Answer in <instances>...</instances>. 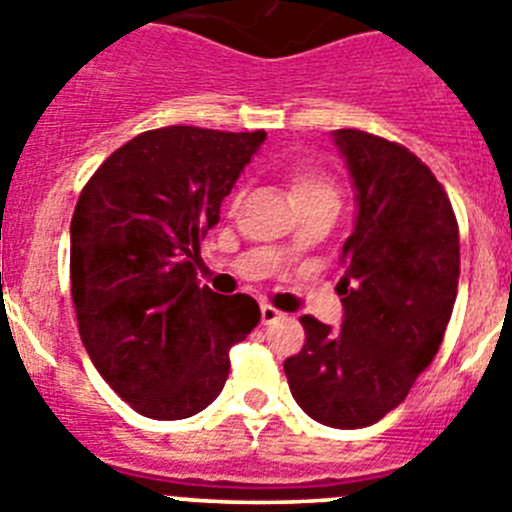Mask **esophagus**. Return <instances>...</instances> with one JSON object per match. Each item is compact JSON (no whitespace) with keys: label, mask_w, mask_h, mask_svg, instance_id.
<instances>
[{"label":"esophagus","mask_w":512,"mask_h":512,"mask_svg":"<svg viewBox=\"0 0 512 512\" xmlns=\"http://www.w3.org/2000/svg\"><path fill=\"white\" fill-rule=\"evenodd\" d=\"M279 318H282V312H279L277 307L261 305V323H264V325H271V323H277Z\"/></svg>","instance_id":"esophagus-1"}]
</instances>
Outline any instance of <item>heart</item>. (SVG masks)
Listing matches in <instances>:
<instances>
[{
    "mask_svg": "<svg viewBox=\"0 0 512 512\" xmlns=\"http://www.w3.org/2000/svg\"><path fill=\"white\" fill-rule=\"evenodd\" d=\"M287 179L289 189H292V194H295V200L300 207L320 200L338 202L336 184L330 182L325 174H320V171L307 169V166H295V169H289Z\"/></svg>",
    "mask_w": 512,
    "mask_h": 512,
    "instance_id": "1",
    "label": "heart"
}]
</instances>
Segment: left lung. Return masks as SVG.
Segmentation results:
<instances>
[{
    "mask_svg": "<svg viewBox=\"0 0 512 512\" xmlns=\"http://www.w3.org/2000/svg\"><path fill=\"white\" fill-rule=\"evenodd\" d=\"M333 140L356 189L336 287L341 333L302 315L307 341L284 374L312 420L351 431L395 410L438 354L459 287V225L408 148L364 130H336Z\"/></svg>",
    "mask_w": 512,
    "mask_h": 512,
    "instance_id": "obj_1",
    "label": "left lung"
}]
</instances>
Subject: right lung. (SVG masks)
Segmentation results:
<instances>
[{
  "label": "right lung",
  "mask_w": 512,
  "mask_h": 512,
  "mask_svg": "<svg viewBox=\"0 0 512 512\" xmlns=\"http://www.w3.org/2000/svg\"><path fill=\"white\" fill-rule=\"evenodd\" d=\"M266 140L171 125L135 135L81 189L71 217V297L89 359L135 413L182 420L230 372L259 302L194 279L200 241Z\"/></svg>",
  "instance_id": "add662e5"
}]
</instances>
